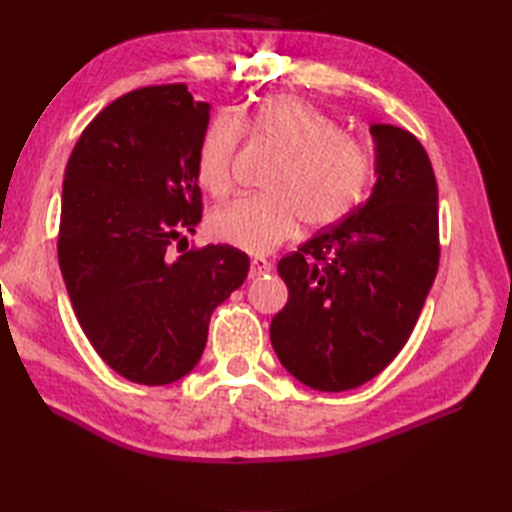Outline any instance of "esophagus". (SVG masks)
<instances>
[{
    "instance_id": "obj_1",
    "label": "esophagus",
    "mask_w": 512,
    "mask_h": 512,
    "mask_svg": "<svg viewBox=\"0 0 512 512\" xmlns=\"http://www.w3.org/2000/svg\"><path fill=\"white\" fill-rule=\"evenodd\" d=\"M270 270V262L264 257H253L250 259V268H248V277H262Z\"/></svg>"
}]
</instances>
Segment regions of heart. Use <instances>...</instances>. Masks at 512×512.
<instances>
[{"label": "heart", "instance_id": "1", "mask_svg": "<svg viewBox=\"0 0 512 512\" xmlns=\"http://www.w3.org/2000/svg\"><path fill=\"white\" fill-rule=\"evenodd\" d=\"M270 147L279 160L262 184L264 195L235 200L209 217L213 239L264 255L295 235L343 222L361 202L369 156L321 107L295 94L268 96L253 110L217 114L195 149V178L215 200L233 191V167L242 138Z\"/></svg>", "mask_w": 512, "mask_h": 512}]
</instances>
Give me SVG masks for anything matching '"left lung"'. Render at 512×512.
I'll use <instances>...</instances> for the list:
<instances>
[{
  "label": "left lung",
  "instance_id": "8db88e82",
  "mask_svg": "<svg viewBox=\"0 0 512 512\" xmlns=\"http://www.w3.org/2000/svg\"><path fill=\"white\" fill-rule=\"evenodd\" d=\"M369 200L279 259L288 303L270 323L281 365L319 391L367 383L416 328L440 264L438 184L420 140L372 125Z\"/></svg>",
  "mask_w": 512,
  "mask_h": 512
}]
</instances>
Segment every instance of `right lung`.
Returning <instances> with one entry per match:
<instances>
[{
	"mask_svg": "<svg viewBox=\"0 0 512 512\" xmlns=\"http://www.w3.org/2000/svg\"><path fill=\"white\" fill-rule=\"evenodd\" d=\"M209 103L184 83L118 96L65 165L57 253L81 330L116 374L169 385L198 365L213 310L244 284L248 255L173 244L202 220L195 149Z\"/></svg>",
	"mask_w": 512,
	"mask_h": 512,
	"instance_id": "right-lung-1",
	"label": "right lung"
}]
</instances>
